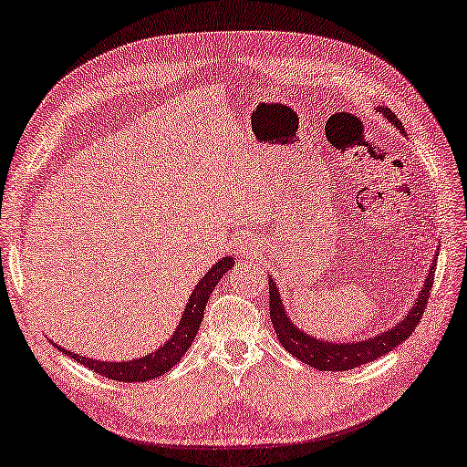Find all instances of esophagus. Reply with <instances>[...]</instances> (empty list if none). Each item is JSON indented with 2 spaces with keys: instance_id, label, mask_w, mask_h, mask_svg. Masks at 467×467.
<instances>
[{
  "instance_id": "1",
  "label": "esophagus",
  "mask_w": 467,
  "mask_h": 467,
  "mask_svg": "<svg viewBox=\"0 0 467 467\" xmlns=\"http://www.w3.org/2000/svg\"><path fill=\"white\" fill-rule=\"evenodd\" d=\"M242 252H244V247H242Z\"/></svg>"
}]
</instances>
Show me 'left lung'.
Returning <instances> with one entry per match:
<instances>
[{
	"label": "left lung",
	"mask_w": 467,
	"mask_h": 467,
	"mask_svg": "<svg viewBox=\"0 0 467 467\" xmlns=\"http://www.w3.org/2000/svg\"><path fill=\"white\" fill-rule=\"evenodd\" d=\"M374 110L389 120L394 129L406 134L402 129V122L398 120V117L389 107L380 105V107H374ZM434 273H436V259L431 261L430 271L424 279V285L418 291V297L412 305V309H408V313L400 321H398L394 327H390L389 331L362 338V340H355V343H352V340H347V343H333V340L317 338L313 335H306L305 331H301V328L295 325L291 321V317L287 315V309L285 305H283L275 279H271L269 275L271 323H273V328H275V335L279 338V343L283 345V348H287L293 357H297L301 362H305V365H309L317 370H331V372L357 368L360 365H367V362H372L384 355H389L392 348L402 345L404 340L414 333L416 325L420 323V317H422L426 309L431 283H434Z\"/></svg>",
	"instance_id": "left-lung-1"
}]
</instances>
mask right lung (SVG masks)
Instances as JSON below:
<instances>
[{"mask_svg":"<svg viewBox=\"0 0 467 467\" xmlns=\"http://www.w3.org/2000/svg\"><path fill=\"white\" fill-rule=\"evenodd\" d=\"M232 267H234V257L230 255L222 257L218 264H215L206 275L198 281V285L194 287V291H192L190 299L186 303V309L182 313V319L178 321V327L174 328L172 337H170L161 348L148 352L146 357L134 358V360L110 362V360H97L85 355H77V352L65 350L63 347L55 343L53 345L57 350H61L63 355L71 357L73 360L81 362L83 367L95 370L110 380H119V382L152 380L156 377H161V374L168 372L176 365V362L182 360V357L186 355V350L192 347V343H194V338L198 335L203 309H206V303L210 299L212 291Z\"/></svg>","mask_w":467,"mask_h":467,"instance_id":"obj_1","label":"right lung"}]
</instances>
